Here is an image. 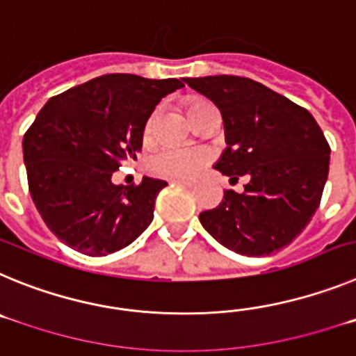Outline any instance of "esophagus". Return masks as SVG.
Returning <instances> with one entry per match:
<instances>
[{
  "label": "esophagus",
  "mask_w": 356,
  "mask_h": 356,
  "mask_svg": "<svg viewBox=\"0 0 356 356\" xmlns=\"http://www.w3.org/2000/svg\"><path fill=\"white\" fill-rule=\"evenodd\" d=\"M171 184L188 185V187H191V185H194V184H196V181H194V180H188V178H172V180H171Z\"/></svg>",
  "instance_id": "obj_1"
}]
</instances>
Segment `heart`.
Here are the masks:
<instances>
[{
	"label": "heart",
	"instance_id": "obj_1",
	"mask_svg": "<svg viewBox=\"0 0 356 356\" xmlns=\"http://www.w3.org/2000/svg\"><path fill=\"white\" fill-rule=\"evenodd\" d=\"M207 102L203 99H191L187 102L188 119L196 114ZM153 118L146 124V135L151 134ZM207 163V155L203 151L191 149V147H162L155 151L147 160V169L151 175L160 178H194Z\"/></svg>",
	"mask_w": 356,
	"mask_h": 356
}]
</instances>
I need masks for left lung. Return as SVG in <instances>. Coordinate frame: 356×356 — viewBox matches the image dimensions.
Returning a JSON list of instances; mask_svg holds the SVG:
<instances>
[{"mask_svg": "<svg viewBox=\"0 0 356 356\" xmlns=\"http://www.w3.org/2000/svg\"><path fill=\"white\" fill-rule=\"evenodd\" d=\"M185 83L221 110L226 147L213 168L244 193L226 191L200 213L203 228L228 250L266 257L291 244L310 222L330 169V146L308 110L250 78L203 76Z\"/></svg>", "mask_w": 356, "mask_h": 356, "instance_id": "left-lung-1", "label": "left lung"}]
</instances>
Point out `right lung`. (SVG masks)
I'll list each match as a JSON object with an SVG mask.
<instances>
[{"mask_svg":"<svg viewBox=\"0 0 356 356\" xmlns=\"http://www.w3.org/2000/svg\"><path fill=\"white\" fill-rule=\"evenodd\" d=\"M176 78L105 74L51 97L23 139L28 187L56 237L89 257L127 248L153 221L168 181L144 176L115 185L112 172L137 159L149 115L163 96L181 89Z\"/></svg>","mask_w":356,"mask_h":356,"instance_id":"1","label":"right lung"}]
</instances>
